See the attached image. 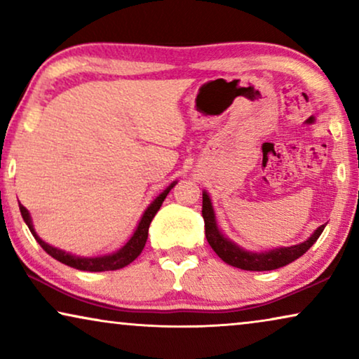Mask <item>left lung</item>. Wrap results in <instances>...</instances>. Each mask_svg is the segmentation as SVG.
Returning <instances> with one entry per match:
<instances>
[{
  "mask_svg": "<svg viewBox=\"0 0 359 359\" xmlns=\"http://www.w3.org/2000/svg\"><path fill=\"white\" fill-rule=\"evenodd\" d=\"M203 217L205 238H208L214 252L217 253V257L230 266L245 269V271H271V269L286 266L294 259L302 257L317 242V238L320 237L323 229H325V225H320L307 240H304L299 245H292V247L271 248L266 250V252H248V250L238 247L237 243L225 237L222 230L219 229L208 191H203Z\"/></svg>",
  "mask_w": 359,
  "mask_h": 359,
  "instance_id": "left-lung-1",
  "label": "left lung"
}]
</instances>
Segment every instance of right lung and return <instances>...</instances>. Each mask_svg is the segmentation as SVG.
Segmentation results:
<instances>
[{
    "label": "right lung",
    "mask_w": 359,
    "mask_h": 359,
    "mask_svg": "<svg viewBox=\"0 0 359 359\" xmlns=\"http://www.w3.org/2000/svg\"><path fill=\"white\" fill-rule=\"evenodd\" d=\"M176 183H178V181H173L168 188L161 191V193L156 196L154 201H151L149 208L145 209V212L142 214L139 225H137L134 233H132V237L129 240H127V243L124 245V247L119 248L114 253L102 255V257H78V255L65 252V250L52 247V245L43 242V240L37 235L36 229H34V225H32V217H31V214H29V210L21 204H19V210H21L24 222L27 224V227H29V230H31V233L34 235V238L37 240V243L41 245V247L46 250V252L50 255L52 258L58 259V262L63 264H68V266L80 269V271H95V273L114 271V269H121V268L127 266V264H130L142 253V250H144V247H145L147 237H149V227H150L151 220H154L155 214L158 212V209L161 208V204H163L165 198L168 196L170 191L173 189V186Z\"/></svg>",
    "instance_id": "1"
}]
</instances>
